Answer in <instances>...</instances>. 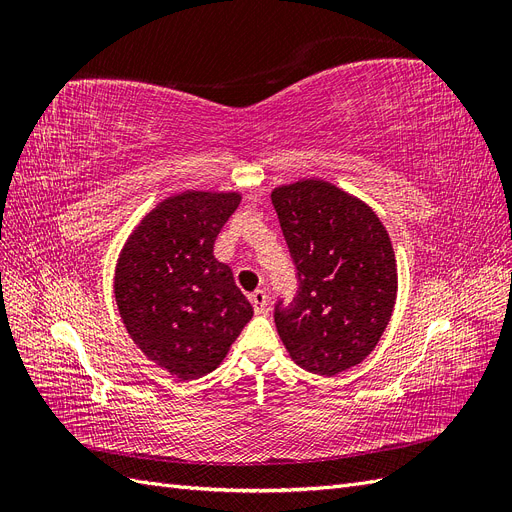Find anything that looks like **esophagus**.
Wrapping results in <instances>:
<instances>
[{"instance_id": "obj_1", "label": "esophagus", "mask_w": 512, "mask_h": 512, "mask_svg": "<svg viewBox=\"0 0 512 512\" xmlns=\"http://www.w3.org/2000/svg\"><path fill=\"white\" fill-rule=\"evenodd\" d=\"M250 301H252V305H254V312H256V314H265V309H267V294H265V290L252 292V294H250Z\"/></svg>"}]
</instances>
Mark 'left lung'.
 Instances as JSON below:
<instances>
[{
	"label": "left lung",
	"mask_w": 512,
	"mask_h": 512,
	"mask_svg": "<svg viewBox=\"0 0 512 512\" xmlns=\"http://www.w3.org/2000/svg\"><path fill=\"white\" fill-rule=\"evenodd\" d=\"M299 288L275 305L292 361L318 376L359 365L376 348L397 297L389 232L363 200L322 179L271 192Z\"/></svg>",
	"instance_id": "left-lung-1"
}]
</instances>
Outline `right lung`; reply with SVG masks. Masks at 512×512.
Masks as SVG:
<instances>
[{
	"label": "right lung",
	"instance_id": "1",
	"mask_svg": "<svg viewBox=\"0 0 512 512\" xmlns=\"http://www.w3.org/2000/svg\"><path fill=\"white\" fill-rule=\"evenodd\" d=\"M241 203L237 192L170 196L134 228L115 269V301L134 344L170 376L194 380L218 367L254 309L213 256Z\"/></svg>",
	"mask_w": 512,
	"mask_h": 512
}]
</instances>
